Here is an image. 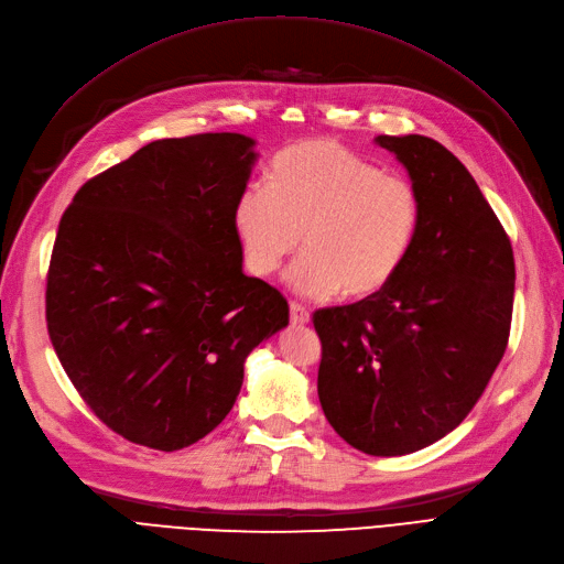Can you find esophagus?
<instances>
[{"mask_svg":"<svg viewBox=\"0 0 564 564\" xmlns=\"http://www.w3.org/2000/svg\"><path fill=\"white\" fill-rule=\"evenodd\" d=\"M289 315H292V324H308L311 322L308 308H303V305L296 301H292V305H289Z\"/></svg>","mask_w":564,"mask_h":564,"instance_id":"1","label":"esophagus"}]
</instances>
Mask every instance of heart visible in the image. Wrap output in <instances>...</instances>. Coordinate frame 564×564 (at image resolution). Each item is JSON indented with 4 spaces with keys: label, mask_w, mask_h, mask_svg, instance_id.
Wrapping results in <instances>:
<instances>
[{
    "label": "heart",
    "mask_w": 564,
    "mask_h": 564,
    "mask_svg": "<svg viewBox=\"0 0 564 564\" xmlns=\"http://www.w3.org/2000/svg\"><path fill=\"white\" fill-rule=\"evenodd\" d=\"M419 220L412 183L336 141L284 148L268 166V185H247L232 209L253 275H272L303 242L286 280L305 299L379 294L412 251Z\"/></svg>",
    "instance_id": "1"
}]
</instances>
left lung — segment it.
Wrapping results in <instances>:
<instances>
[{
  "instance_id": "1",
  "label": "left lung",
  "mask_w": 564,
  "mask_h": 564,
  "mask_svg": "<svg viewBox=\"0 0 564 564\" xmlns=\"http://www.w3.org/2000/svg\"><path fill=\"white\" fill-rule=\"evenodd\" d=\"M421 199L416 240L379 294L313 315L317 395L371 456L433 445L464 421L508 346L516 259L468 169L429 135H377Z\"/></svg>"
}]
</instances>
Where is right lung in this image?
I'll return each instance as SVG.
<instances>
[{"instance_id": "right-lung-1", "label": "right lung", "mask_w": 564, "mask_h": 564, "mask_svg": "<svg viewBox=\"0 0 564 564\" xmlns=\"http://www.w3.org/2000/svg\"><path fill=\"white\" fill-rule=\"evenodd\" d=\"M256 160L242 133L143 145L84 183L46 275V329L82 400L135 445L176 452L228 416L247 355L289 324L242 272L232 209Z\"/></svg>"}]
</instances>
